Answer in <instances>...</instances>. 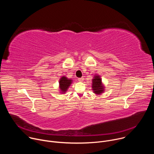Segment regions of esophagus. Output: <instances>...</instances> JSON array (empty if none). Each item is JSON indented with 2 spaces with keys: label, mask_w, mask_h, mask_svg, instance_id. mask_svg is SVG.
Here are the masks:
<instances>
[{
  "label": "esophagus",
  "mask_w": 154,
  "mask_h": 154,
  "mask_svg": "<svg viewBox=\"0 0 154 154\" xmlns=\"http://www.w3.org/2000/svg\"><path fill=\"white\" fill-rule=\"evenodd\" d=\"M83 80H84V78H83V77H81V78H79V79H78V80H79V82H83Z\"/></svg>",
  "instance_id": "esophagus-1"
}]
</instances>
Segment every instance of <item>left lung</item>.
I'll use <instances>...</instances> for the list:
<instances>
[{
  "mask_svg": "<svg viewBox=\"0 0 154 154\" xmlns=\"http://www.w3.org/2000/svg\"><path fill=\"white\" fill-rule=\"evenodd\" d=\"M92 90L94 93L97 94H102L104 91V86L102 83V80L99 75H96L93 79Z\"/></svg>",
  "mask_w": 154,
  "mask_h": 154,
  "instance_id": "1",
  "label": "left lung"
}]
</instances>
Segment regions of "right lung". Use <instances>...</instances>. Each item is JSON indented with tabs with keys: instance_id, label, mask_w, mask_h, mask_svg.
Masks as SVG:
<instances>
[{
	"instance_id": "1",
	"label": "right lung",
	"mask_w": 154,
	"mask_h": 154,
	"mask_svg": "<svg viewBox=\"0 0 154 154\" xmlns=\"http://www.w3.org/2000/svg\"><path fill=\"white\" fill-rule=\"evenodd\" d=\"M71 83H72V80L71 79H68L65 76H63L59 81L60 88V91H61V93L66 92L68 88L71 84Z\"/></svg>"
}]
</instances>
